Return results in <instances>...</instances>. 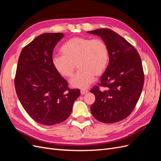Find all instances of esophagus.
<instances>
[{
  "label": "esophagus",
  "mask_w": 161,
  "mask_h": 161,
  "mask_svg": "<svg viewBox=\"0 0 161 161\" xmlns=\"http://www.w3.org/2000/svg\"><path fill=\"white\" fill-rule=\"evenodd\" d=\"M89 92L88 90H86V89H81L80 90L81 95H85V94L87 93V92Z\"/></svg>",
  "instance_id": "1"
}]
</instances>
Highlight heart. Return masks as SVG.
<instances>
[{"instance_id":"obj_1","label":"heart","mask_w":161,"mask_h":161,"mask_svg":"<svg viewBox=\"0 0 161 161\" xmlns=\"http://www.w3.org/2000/svg\"><path fill=\"white\" fill-rule=\"evenodd\" d=\"M62 55L52 57L53 69L61 76L69 79L76 69H80L72 78L73 88L86 89L93 82L95 77L101 76L109 63V50L101 39L74 37L67 40L60 48Z\"/></svg>"}]
</instances>
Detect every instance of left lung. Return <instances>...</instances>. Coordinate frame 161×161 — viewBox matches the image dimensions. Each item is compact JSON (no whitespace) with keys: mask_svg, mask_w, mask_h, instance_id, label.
I'll list each match as a JSON object with an SVG mask.
<instances>
[{"mask_svg":"<svg viewBox=\"0 0 161 161\" xmlns=\"http://www.w3.org/2000/svg\"><path fill=\"white\" fill-rule=\"evenodd\" d=\"M88 33L100 36L109 50L108 69L98 86L90 91L95 96L91 114L101 122H118L130 115L140 97L144 82L142 61L136 48L109 29Z\"/></svg>","mask_w":161,"mask_h":161,"instance_id":"left-lung-1","label":"left lung"}]
</instances>
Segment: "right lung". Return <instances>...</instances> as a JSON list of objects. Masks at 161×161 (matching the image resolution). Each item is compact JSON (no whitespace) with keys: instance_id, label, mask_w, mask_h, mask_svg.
I'll return each mask as SVG.
<instances>
[{"instance_id":"right-lung-1","label":"right lung","mask_w":161,"mask_h":161,"mask_svg":"<svg viewBox=\"0 0 161 161\" xmlns=\"http://www.w3.org/2000/svg\"><path fill=\"white\" fill-rule=\"evenodd\" d=\"M64 35L46 33L23 48L19 58L14 87L23 108L36 122L53 125L70 116L79 89L69 88L67 81L53 69V48Z\"/></svg>"}]
</instances>
